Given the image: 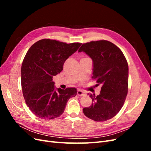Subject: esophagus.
<instances>
[{"instance_id":"obj_1","label":"esophagus","mask_w":151,"mask_h":151,"mask_svg":"<svg viewBox=\"0 0 151 151\" xmlns=\"http://www.w3.org/2000/svg\"><path fill=\"white\" fill-rule=\"evenodd\" d=\"M77 94H78L79 96H84L85 95L84 93L83 92V91H82L81 90H77Z\"/></svg>"}]
</instances>
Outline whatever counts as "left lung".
<instances>
[{"instance_id":"left-lung-1","label":"left lung","mask_w":151,"mask_h":151,"mask_svg":"<svg viewBox=\"0 0 151 151\" xmlns=\"http://www.w3.org/2000/svg\"><path fill=\"white\" fill-rule=\"evenodd\" d=\"M79 52L93 60V79L101 85L100 94L88 93L92 104L83 108L84 115L96 122L113 118L122 108L128 93L129 66L121 50L110 42L99 40L84 43Z\"/></svg>"}]
</instances>
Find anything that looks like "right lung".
I'll return each instance as SVG.
<instances>
[{"label": "right lung", "mask_w": 151, "mask_h": 151, "mask_svg": "<svg viewBox=\"0 0 151 151\" xmlns=\"http://www.w3.org/2000/svg\"><path fill=\"white\" fill-rule=\"evenodd\" d=\"M81 44L43 39L27 52L21 67V86L27 106L35 116L44 120L60 116L68 100L77 95L75 88H55L52 78Z\"/></svg>", "instance_id": "right-lung-1"}]
</instances>
